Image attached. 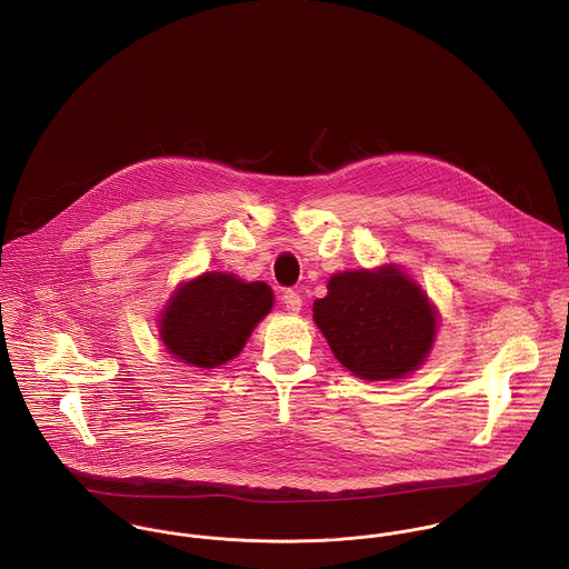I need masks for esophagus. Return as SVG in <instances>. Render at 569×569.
<instances>
[{"mask_svg": "<svg viewBox=\"0 0 569 569\" xmlns=\"http://www.w3.org/2000/svg\"><path fill=\"white\" fill-rule=\"evenodd\" d=\"M282 305H284V309H287L289 313H300V309H302V298H300L296 291H284Z\"/></svg>", "mask_w": 569, "mask_h": 569, "instance_id": "esophagus-1", "label": "esophagus"}]
</instances>
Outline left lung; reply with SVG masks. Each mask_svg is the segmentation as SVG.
I'll list each match as a JSON object with an SVG mask.
<instances>
[{"mask_svg":"<svg viewBox=\"0 0 569 569\" xmlns=\"http://www.w3.org/2000/svg\"><path fill=\"white\" fill-rule=\"evenodd\" d=\"M328 293L313 302V320L337 357L366 381L406 379L436 341L438 309L397 264L330 276Z\"/></svg>","mask_w":569,"mask_h":569,"instance_id":"left-lung-1","label":"left lung"}]
</instances>
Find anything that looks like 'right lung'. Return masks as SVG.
Wrapping results in <instances>:
<instances>
[{"label": "right lung", "mask_w": 569, "mask_h": 569, "mask_svg": "<svg viewBox=\"0 0 569 569\" xmlns=\"http://www.w3.org/2000/svg\"><path fill=\"white\" fill-rule=\"evenodd\" d=\"M271 307L273 291L267 282L206 271L172 291L158 320L160 339L181 363L219 368L241 355L251 330Z\"/></svg>", "instance_id": "1"}]
</instances>
